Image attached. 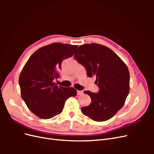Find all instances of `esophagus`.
Masks as SVG:
<instances>
[{"mask_svg":"<svg viewBox=\"0 0 154 154\" xmlns=\"http://www.w3.org/2000/svg\"><path fill=\"white\" fill-rule=\"evenodd\" d=\"M83 94V92L82 91H77V94L78 95H82Z\"/></svg>","mask_w":154,"mask_h":154,"instance_id":"esophagus-1","label":"esophagus"}]
</instances>
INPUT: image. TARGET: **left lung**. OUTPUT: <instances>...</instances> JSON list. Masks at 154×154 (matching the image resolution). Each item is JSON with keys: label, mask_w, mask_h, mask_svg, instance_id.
<instances>
[{"label": "left lung", "mask_w": 154, "mask_h": 154, "mask_svg": "<svg viewBox=\"0 0 154 154\" xmlns=\"http://www.w3.org/2000/svg\"><path fill=\"white\" fill-rule=\"evenodd\" d=\"M74 58L87 70L88 77L95 76L98 93L83 92L91 98L83 106V114L95 122L112 118L122 108L130 91V74L127 65L112 50L97 44L79 46Z\"/></svg>", "instance_id": "obj_1"}]
</instances>
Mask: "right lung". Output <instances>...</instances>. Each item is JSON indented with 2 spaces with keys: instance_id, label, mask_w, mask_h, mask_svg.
Masks as SVG:
<instances>
[{
  "instance_id": "right-lung-1",
  "label": "right lung",
  "mask_w": 154,
  "mask_h": 154,
  "mask_svg": "<svg viewBox=\"0 0 154 154\" xmlns=\"http://www.w3.org/2000/svg\"><path fill=\"white\" fill-rule=\"evenodd\" d=\"M78 45L53 43L36 50L22 69L19 80L21 97L29 109L41 119H50L62 112L66 101L75 96L72 87L58 86L63 60L71 57Z\"/></svg>"
}]
</instances>
